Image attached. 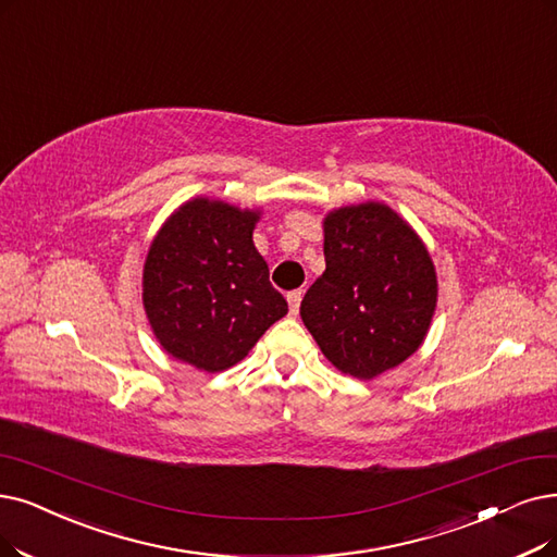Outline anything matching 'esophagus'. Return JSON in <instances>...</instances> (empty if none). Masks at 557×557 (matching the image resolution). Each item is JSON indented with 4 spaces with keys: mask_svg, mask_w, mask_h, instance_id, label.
Listing matches in <instances>:
<instances>
[{
    "mask_svg": "<svg viewBox=\"0 0 557 557\" xmlns=\"http://www.w3.org/2000/svg\"><path fill=\"white\" fill-rule=\"evenodd\" d=\"M301 297H304V293H301V290H293V293H287V306H290V315H297V313H299V304H301Z\"/></svg>",
    "mask_w": 557,
    "mask_h": 557,
    "instance_id": "34e87169",
    "label": "esophagus"
}]
</instances>
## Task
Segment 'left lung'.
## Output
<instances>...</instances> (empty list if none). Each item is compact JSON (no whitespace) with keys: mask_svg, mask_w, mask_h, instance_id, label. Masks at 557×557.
Instances as JSON below:
<instances>
[{"mask_svg":"<svg viewBox=\"0 0 557 557\" xmlns=\"http://www.w3.org/2000/svg\"><path fill=\"white\" fill-rule=\"evenodd\" d=\"M324 274L308 287L301 320L322 354L356 380H374L425 341L438 297L432 256L380 201L324 216Z\"/></svg>","mask_w":557,"mask_h":557,"instance_id":"obj_1","label":"left lung"}]
</instances>
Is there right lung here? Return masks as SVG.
Segmentation results:
<instances>
[{"label":"right lung","mask_w":557,"mask_h":557,"mask_svg":"<svg viewBox=\"0 0 557 557\" xmlns=\"http://www.w3.org/2000/svg\"><path fill=\"white\" fill-rule=\"evenodd\" d=\"M260 210L196 196L150 242L144 310L173 359L203 372L239 363L287 313L253 244Z\"/></svg>","instance_id":"1"}]
</instances>
